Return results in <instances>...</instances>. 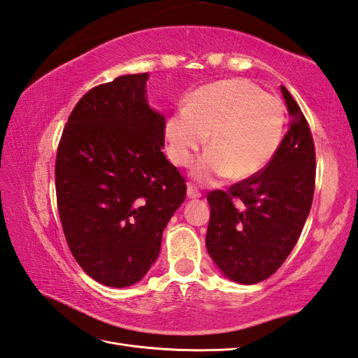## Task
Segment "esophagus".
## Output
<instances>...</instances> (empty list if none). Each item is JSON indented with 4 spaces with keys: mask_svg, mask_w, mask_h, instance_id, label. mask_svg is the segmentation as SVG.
<instances>
[{
    "mask_svg": "<svg viewBox=\"0 0 358 358\" xmlns=\"http://www.w3.org/2000/svg\"><path fill=\"white\" fill-rule=\"evenodd\" d=\"M199 196H201V192H199V190H198L195 186L187 185V198L196 199V198H199Z\"/></svg>",
    "mask_w": 358,
    "mask_h": 358,
    "instance_id": "obj_1",
    "label": "esophagus"
}]
</instances>
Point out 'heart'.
Here are the masks:
<instances>
[{
    "label": "heart",
    "mask_w": 358,
    "mask_h": 358,
    "mask_svg": "<svg viewBox=\"0 0 358 358\" xmlns=\"http://www.w3.org/2000/svg\"><path fill=\"white\" fill-rule=\"evenodd\" d=\"M285 132V111L276 96L252 82L226 79L206 85L166 120L169 160L187 168L207 141L194 176L201 182L220 177L250 178L267 168Z\"/></svg>",
    "instance_id": "heart-1"
}]
</instances>
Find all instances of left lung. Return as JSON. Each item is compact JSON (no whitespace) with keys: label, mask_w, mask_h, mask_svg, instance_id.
<instances>
[{"label":"left lung","mask_w":358,"mask_h":358,"mask_svg":"<svg viewBox=\"0 0 358 358\" xmlns=\"http://www.w3.org/2000/svg\"><path fill=\"white\" fill-rule=\"evenodd\" d=\"M287 134L267 168L227 190L207 194L210 220L206 245L231 280L256 284L270 278L292 253L308 218L315 186V149L310 124L289 91Z\"/></svg>","instance_id":"1"}]
</instances>
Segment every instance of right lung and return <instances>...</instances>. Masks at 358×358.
<instances>
[{
	"label": "right lung",
	"instance_id": "add662e5",
	"mask_svg": "<svg viewBox=\"0 0 358 358\" xmlns=\"http://www.w3.org/2000/svg\"><path fill=\"white\" fill-rule=\"evenodd\" d=\"M148 73L127 74L80 97L56 154L57 212L66 244L90 278L123 288L160 253L186 180L166 159L164 115L146 103Z\"/></svg>",
	"mask_w": 358,
	"mask_h": 358
}]
</instances>
